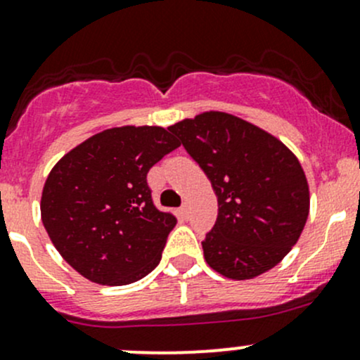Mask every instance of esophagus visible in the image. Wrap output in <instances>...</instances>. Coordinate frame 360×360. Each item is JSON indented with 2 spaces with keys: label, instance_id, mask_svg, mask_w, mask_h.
Returning a JSON list of instances; mask_svg holds the SVG:
<instances>
[{
  "label": "esophagus",
  "instance_id": "34e87169",
  "mask_svg": "<svg viewBox=\"0 0 360 360\" xmlns=\"http://www.w3.org/2000/svg\"><path fill=\"white\" fill-rule=\"evenodd\" d=\"M181 216H183L184 219H188V217H190V207H188V203H184V205L181 207Z\"/></svg>",
  "mask_w": 360,
  "mask_h": 360
}]
</instances>
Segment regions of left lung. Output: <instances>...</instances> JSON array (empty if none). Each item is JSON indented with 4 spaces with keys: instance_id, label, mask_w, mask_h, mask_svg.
I'll use <instances>...</instances> for the list:
<instances>
[{
    "instance_id": "obj_1",
    "label": "left lung",
    "mask_w": 360,
    "mask_h": 360,
    "mask_svg": "<svg viewBox=\"0 0 360 360\" xmlns=\"http://www.w3.org/2000/svg\"><path fill=\"white\" fill-rule=\"evenodd\" d=\"M169 130L217 197L216 224L202 242L207 264L231 281H249L281 263L310 212L296 155L266 130L223 111L184 118Z\"/></svg>"
}]
</instances>
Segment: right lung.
Returning <instances> with one entry per match:
<instances>
[{
  "label": "right lung",
  "mask_w": 360,
  "mask_h": 360,
  "mask_svg": "<svg viewBox=\"0 0 360 360\" xmlns=\"http://www.w3.org/2000/svg\"><path fill=\"white\" fill-rule=\"evenodd\" d=\"M177 146L163 127H112L53 165L43 186L41 221L79 275L127 285L157 268L177 219L153 205L146 176Z\"/></svg>",
  "instance_id": "1"
}]
</instances>
